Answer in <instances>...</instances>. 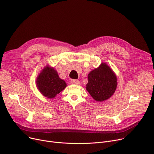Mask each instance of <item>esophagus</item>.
Wrapping results in <instances>:
<instances>
[{
	"instance_id": "obj_1",
	"label": "esophagus",
	"mask_w": 154,
	"mask_h": 154,
	"mask_svg": "<svg viewBox=\"0 0 154 154\" xmlns=\"http://www.w3.org/2000/svg\"><path fill=\"white\" fill-rule=\"evenodd\" d=\"M70 82L72 84H79V83H80V82L78 80H71Z\"/></svg>"
}]
</instances>
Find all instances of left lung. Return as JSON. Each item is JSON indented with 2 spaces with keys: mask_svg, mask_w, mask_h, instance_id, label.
Instances as JSON below:
<instances>
[{
  "mask_svg": "<svg viewBox=\"0 0 154 154\" xmlns=\"http://www.w3.org/2000/svg\"><path fill=\"white\" fill-rule=\"evenodd\" d=\"M117 85L115 73L106 63H102L88 74L86 89L97 102L109 99L115 92Z\"/></svg>",
  "mask_w": 154,
  "mask_h": 154,
  "instance_id": "left-lung-1",
  "label": "left lung"
}]
</instances>
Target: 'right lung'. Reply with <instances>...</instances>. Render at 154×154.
Wrapping results in <instances>:
<instances>
[{
  "instance_id": "right-lung-1",
  "label": "right lung",
  "mask_w": 154,
  "mask_h": 154,
  "mask_svg": "<svg viewBox=\"0 0 154 154\" xmlns=\"http://www.w3.org/2000/svg\"><path fill=\"white\" fill-rule=\"evenodd\" d=\"M36 85L40 92L48 99L55 97L67 86L66 82L59 78L57 71L49 66L44 67L38 74Z\"/></svg>"
}]
</instances>
